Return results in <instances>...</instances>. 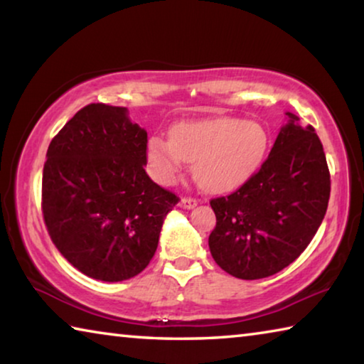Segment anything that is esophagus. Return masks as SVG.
Masks as SVG:
<instances>
[{
  "label": "esophagus",
  "mask_w": 364,
  "mask_h": 364,
  "mask_svg": "<svg viewBox=\"0 0 364 364\" xmlns=\"http://www.w3.org/2000/svg\"><path fill=\"white\" fill-rule=\"evenodd\" d=\"M197 204H199V200L193 199V197H183L180 200V207L183 208H194Z\"/></svg>",
  "instance_id": "obj_1"
}]
</instances>
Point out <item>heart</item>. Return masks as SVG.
Here are the masks:
<instances>
[{
    "mask_svg": "<svg viewBox=\"0 0 364 364\" xmlns=\"http://www.w3.org/2000/svg\"><path fill=\"white\" fill-rule=\"evenodd\" d=\"M269 146V134L258 122L218 117L178 123L170 139L152 136L147 143V167L154 180L171 184L184 162L210 193H230L249 180L260 167Z\"/></svg>",
    "mask_w": 364,
    "mask_h": 364,
    "instance_id": "obj_1",
    "label": "heart"
}]
</instances>
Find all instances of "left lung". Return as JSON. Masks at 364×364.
<instances>
[{"label": "left lung", "instance_id": "8db88e82", "mask_svg": "<svg viewBox=\"0 0 364 364\" xmlns=\"http://www.w3.org/2000/svg\"><path fill=\"white\" fill-rule=\"evenodd\" d=\"M286 115L260 170L230 196L210 200L217 226L208 247L234 278L262 279L289 267L328 210L331 175L321 141L311 125Z\"/></svg>", "mask_w": 364, "mask_h": 364}]
</instances>
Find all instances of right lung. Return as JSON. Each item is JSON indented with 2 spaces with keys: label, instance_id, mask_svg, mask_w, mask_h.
I'll return each instance as SVG.
<instances>
[{
  "label": "right lung",
  "instance_id": "obj_1",
  "mask_svg": "<svg viewBox=\"0 0 364 364\" xmlns=\"http://www.w3.org/2000/svg\"><path fill=\"white\" fill-rule=\"evenodd\" d=\"M147 133L127 107L88 104L46 152L41 210L51 241L83 274L119 282L156 254L178 197L146 173Z\"/></svg>",
  "mask_w": 364,
  "mask_h": 364
}]
</instances>
